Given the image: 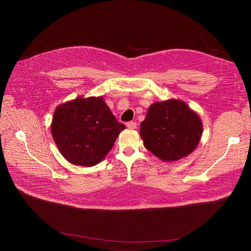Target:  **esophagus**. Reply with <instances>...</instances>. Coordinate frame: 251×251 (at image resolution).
I'll return each instance as SVG.
<instances>
[{"label":"esophagus","mask_w":251,"mask_h":251,"mask_svg":"<svg viewBox=\"0 0 251 251\" xmlns=\"http://www.w3.org/2000/svg\"><path fill=\"white\" fill-rule=\"evenodd\" d=\"M126 126H127V128L128 129H136V127H137V123L136 122H128L127 124H126Z\"/></svg>","instance_id":"esophagus-1"}]
</instances>
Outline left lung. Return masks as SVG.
Returning a JSON list of instances; mask_svg holds the SVG:
<instances>
[{
	"instance_id": "obj_1",
	"label": "left lung",
	"mask_w": 251,
	"mask_h": 251,
	"mask_svg": "<svg viewBox=\"0 0 251 251\" xmlns=\"http://www.w3.org/2000/svg\"><path fill=\"white\" fill-rule=\"evenodd\" d=\"M201 133L200 116L175 99L152 103L140 125L144 147L165 162L190 154L200 143Z\"/></svg>"
}]
</instances>
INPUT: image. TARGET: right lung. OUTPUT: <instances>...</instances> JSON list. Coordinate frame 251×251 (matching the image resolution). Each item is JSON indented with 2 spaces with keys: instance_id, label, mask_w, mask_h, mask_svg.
<instances>
[{
  "instance_id": "add662e5",
  "label": "right lung",
  "mask_w": 251,
  "mask_h": 251,
  "mask_svg": "<svg viewBox=\"0 0 251 251\" xmlns=\"http://www.w3.org/2000/svg\"><path fill=\"white\" fill-rule=\"evenodd\" d=\"M124 129L102 97H79L59 104L50 125L62 155L69 163L83 167L100 163Z\"/></svg>"
}]
</instances>
